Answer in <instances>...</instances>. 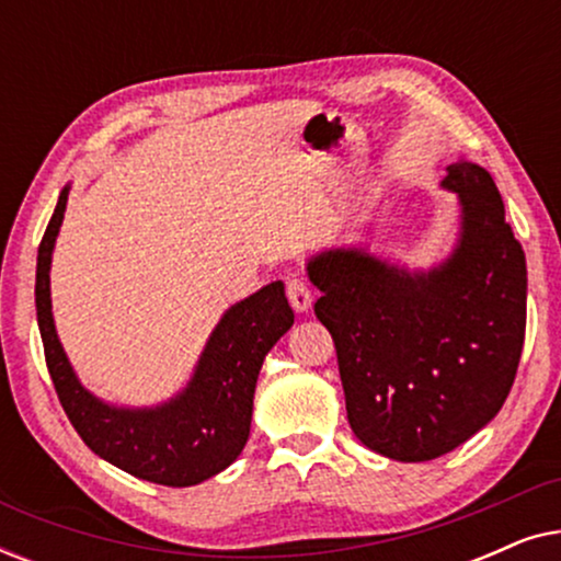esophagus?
I'll return each instance as SVG.
<instances>
[{
	"label": "esophagus",
	"instance_id": "34e87169",
	"mask_svg": "<svg viewBox=\"0 0 561 561\" xmlns=\"http://www.w3.org/2000/svg\"><path fill=\"white\" fill-rule=\"evenodd\" d=\"M288 304L294 306V311L296 313H306L311 309V304H313V290H311V286H309V280H304V278H294V280H288Z\"/></svg>",
	"mask_w": 561,
	"mask_h": 561
}]
</instances>
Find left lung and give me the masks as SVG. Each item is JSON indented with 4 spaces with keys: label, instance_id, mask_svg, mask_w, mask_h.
<instances>
[{
    "label": "left lung",
    "instance_id": "1",
    "mask_svg": "<svg viewBox=\"0 0 561 561\" xmlns=\"http://www.w3.org/2000/svg\"><path fill=\"white\" fill-rule=\"evenodd\" d=\"M455 248L409 271L365 248H329L306 273L336 347L352 432L398 462L457 449L503 409L526 334V255L485 168L459 158Z\"/></svg>",
    "mask_w": 561,
    "mask_h": 561
}]
</instances>
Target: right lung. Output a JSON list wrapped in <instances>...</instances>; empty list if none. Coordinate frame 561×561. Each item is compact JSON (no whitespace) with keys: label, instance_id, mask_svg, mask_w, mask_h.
Returning <instances> with one entry per match:
<instances>
[{"label":"right lung","instance_id":"add662e5","mask_svg":"<svg viewBox=\"0 0 561 561\" xmlns=\"http://www.w3.org/2000/svg\"><path fill=\"white\" fill-rule=\"evenodd\" d=\"M66 183L37 250L35 309L45 363L66 416L87 447L135 478L188 488L214 478L240 457L250 436L260 367L294 327L283 280L229 306L204 344L186 388L158 405H114L81 386L58 340L50 304V263L68 204Z\"/></svg>","mask_w":561,"mask_h":561}]
</instances>
